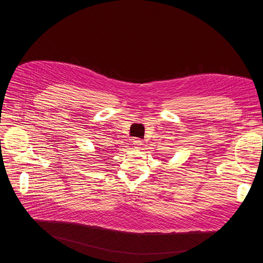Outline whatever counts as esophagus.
<instances>
[{
	"label": "esophagus",
	"mask_w": 263,
	"mask_h": 263,
	"mask_svg": "<svg viewBox=\"0 0 263 263\" xmlns=\"http://www.w3.org/2000/svg\"><path fill=\"white\" fill-rule=\"evenodd\" d=\"M142 141L140 140V139H135L134 141H133V145H134V147H136V148H140L141 147V145H142Z\"/></svg>",
	"instance_id": "34e87169"
}]
</instances>
